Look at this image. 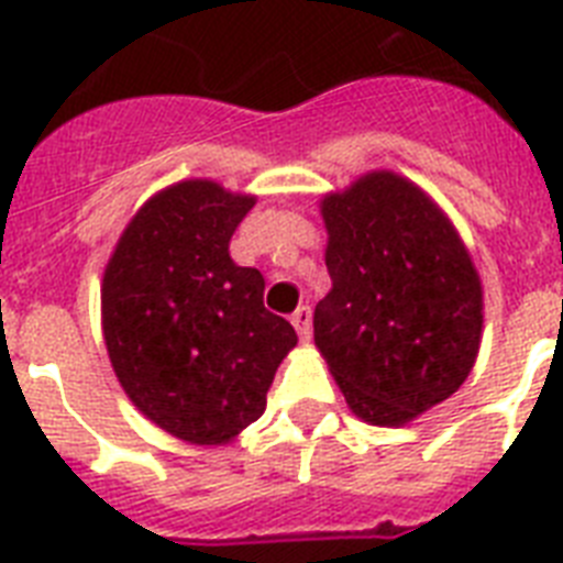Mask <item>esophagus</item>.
Instances as JSON below:
<instances>
[{"mask_svg":"<svg viewBox=\"0 0 563 563\" xmlns=\"http://www.w3.org/2000/svg\"><path fill=\"white\" fill-rule=\"evenodd\" d=\"M290 322H292V328L299 331V336L305 339V342H308V339H310V328H313V313H310L308 305H301V308L290 316Z\"/></svg>","mask_w":563,"mask_h":563,"instance_id":"obj_1","label":"esophagus"}]
</instances>
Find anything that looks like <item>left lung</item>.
I'll use <instances>...</instances> for the list:
<instances>
[{
  "instance_id": "8db88e82",
  "label": "left lung",
  "mask_w": 563,
  "mask_h": 563,
  "mask_svg": "<svg viewBox=\"0 0 563 563\" xmlns=\"http://www.w3.org/2000/svg\"><path fill=\"white\" fill-rule=\"evenodd\" d=\"M331 292L313 339L347 406L406 426L452 397L477 360L483 287L443 209L394 172L324 195Z\"/></svg>"
}]
</instances>
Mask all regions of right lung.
<instances>
[{
	"label": "right lung",
	"instance_id": "obj_1",
	"mask_svg": "<svg viewBox=\"0 0 563 563\" xmlns=\"http://www.w3.org/2000/svg\"><path fill=\"white\" fill-rule=\"evenodd\" d=\"M216 180H180L148 198L103 276V336L123 391L172 438L230 443L264 415L299 336L264 308V276L230 258L253 209Z\"/></svg>",
	"mask_w": 563,
	"mask_h": 563
}]
</instances>
